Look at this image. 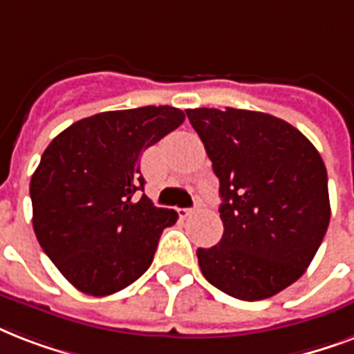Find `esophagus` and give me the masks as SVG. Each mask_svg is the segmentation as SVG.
Segmentation results:
<instances>
[{
	"label": "esophagus",
	"instance_id": "34e87169",
	"mask_svg": "<svg viewBox=\"0 0 354 354\" xmlns=\"http://www.w3.org/2000/svg\"><path fill=\"white\" fill-rule=\"evenodd\" d=\"M198 211V205L196 207H191V209H180V216H189L193 215V213H196Z\"/></svg>",
	"mask_w": 354,
	"mask_h": 354
}]
</instances>
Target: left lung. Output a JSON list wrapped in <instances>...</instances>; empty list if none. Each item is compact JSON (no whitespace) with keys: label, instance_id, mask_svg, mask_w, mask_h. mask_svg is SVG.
<instances>
[{"label":"left lung","instance_id":"left-lung-1","mask_svg":"<svg viewBox=\"0 0 354 354\" xmlns=\"http://www.w3.org/2000/svg\"><path fill=\"white\" fill-rule=\"evenodd\" d=\"M185 113L221 182L224 235L196 250L200 270L242 301L275 296L305 274L329 227L324 160L297 128L270 113Z\"/></svg>","mask_w":354,"mask_h":354}]
</instances>
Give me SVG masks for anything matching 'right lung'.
Returning <instances> with one entry per match:
<instances>
[{
    "label": "right lung",
    "mask_w": 354,
    "mask_h": 354,
    "mask_svg": "<svg viewBox=\"0 0 354 354\" xmlns=\"http://www.w3.org/2000/svg\"><path fill=\"white\" fill-rule=\"evenodd\" d=\"M185 115L143 106L80 119L53 139L30 178L32 227L66 279L90 296H110L149 270L174 209L138 200L139 156Z\"/></svg>",
    "instance_id": "right-lung-1"
}]
</instances>
